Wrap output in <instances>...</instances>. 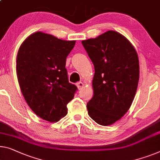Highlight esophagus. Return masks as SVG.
<instances>
[{
  "label": "esophagus",
  "mask_w": 160,
  "mask_h": 160,
  "mask_svg": "<svg viewBox=\"0 0 160 160\" xmlns=\"http://www.w3.org/2000/svg\"><path fill=\"white\" fill-rule=\"evenodd\" d=\"M83 86H84V84H83V83L82 82H78L77 83V87L78 88V89H82V88L83 87Z\"/></svg>",
  "instance_id": "esophagus-1"
}]
</instances>
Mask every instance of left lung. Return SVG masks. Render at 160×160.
<instances>
[{"mask_svg": "<svg viewBox=\"0 0 160 160\" xmlns=\"http://www.w3.org/2000/svg\"><path fill=\"white\" fill-rule=\"evenodd\" d=\"M82 43L95 71L88 114L97 124L112 125L126 114L136 94L139 78L137 51L124 36L114 31Z\"/></svg>", "mask_w": 160, "mask_h": 160, "instance_id": "1", "label": "left lung"}]
</instances>
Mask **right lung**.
Here are the masks:
<instances>
[{"mask_svg":"<svg viewBox=\"0 0 160 160\" xmlns=\"http://www.w3.org/2000/svg\"><path fill=\"white\" fill-rule=\"evenodd\" d=\"M76 41H65L37 31L18 48L16 73L22 94L41 119L56 122L67 114L68 103L77 89L68 82L66 59Z\"/></svg>","mask_w":160,"mask_h":160,"instance_id":"1","label":"right lung"}]
</instances>
